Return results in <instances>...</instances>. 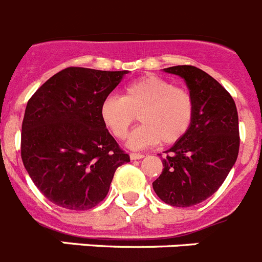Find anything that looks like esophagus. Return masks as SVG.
Segmentation results:
<instances>
[{"label":"esophagus","mask_w":262,"mask_h":262,"mask_svg":"<svg viewBox=\"0 0 262 262\" xmlns=\"http://www.w3.org/2000/svg\"><path fill=\"white\" fill-rule=\"evenodd\" d=\"M144 157V155L142 154H129V159L131 160H140Z\"/></svg>","instance_id":"1"}]
</instances>
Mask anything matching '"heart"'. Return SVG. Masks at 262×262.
<instances>
[{
	"instance_id": "obj_1",
	"label": "heart",
	"mask_w": 262,
	"mask_h": 262,
	"mask_svg": "<svg viewBox=\"0 0 262 262\" xmlns=\"http://www.w3.org/2000/svg\"><path fill=\"white\" fill-rule=\"evenodd\" d=\"M194 110L189 90L159 76H145L127 85L122 98L106 97L99 117L115 138L124 139L139 115L143 124L131 134L127 147L142 149L160 142H178L190 128Z\"/></svg>"
}]
</instances>
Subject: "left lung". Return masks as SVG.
<instances>
[{"label":"left lung","mask_w":262,"mask_h":262,"mask_svg":"<svg viewBox=\"0 0 262 262\" xmlns=\"http://www.w3.org/2000/svg\"><path fill=\"white\" fill-rule=\"evenodd\" d=\"M164 72L184 78L195 110L189 131L166 151L152 186L168 205L190 207L211 196L235 165L239 118L230 93L202 69L177 66Z\"/></svg>","instance_id":"obj_1"}]
</instances>
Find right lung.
Returning a JSON list of instances; mask_svg holds the SVG:
<instances>
[{
    "label": "right lung",
    "instance_id": "obj_1",
    "mask_svg": "<svg viewBox=\"0 0 262 262\" xmlns=\"http://www.w3.org/2000/svg\"><path fill=\"white\" fill-rule=\"evenodd\" d=\"M127 73L71 67L27 102L20 156L32 182L55 205L93 209L107 195L118 166L129 161L99 117L102 101Z\"/></svg>",
    "mask_w": 262,
    "mask_h": 262
}]
</instances>
